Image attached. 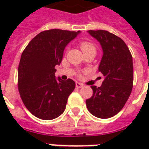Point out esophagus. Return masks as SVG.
<instances>
[{"label":"esophagus","mask_w":149,"mask_h":149,"mask_svg":"<svg viewBox=\"0 0 149 149\" xmlns=\"http://www.w3.org/2000/svg\"><path fill=\"white\" fill-rule=\"evenodd\" d=\"M84 86V84H82V83H80V82H76V87L77 88H81Z\"/></svg>","instance_id":"1"}]
</instances>
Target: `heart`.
Returning <instances> with one entry per match:
<instances>
[{"label": "heart", "mask_w": 149, "mask_h": 149, "mask_svg": "<svg viewBox=\"0 0 149 149\" xmlns=\"http://www.w3.org/2000/svg\"><path fill=\"white\" fill-rule=\"evenodd\" d=\"M81 49L83 52H88V51H95L96 52L95 46L92 43L87 42V41H83L81 43Z\"/></svg>", "instance_id": "heart-1"}]
</instances>
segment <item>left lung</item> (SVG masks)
Returning a JSON list of instances; mask_svg holds the SVG:
<instances>
[{"instance_id": "obj_1", "label": "left lung", "mask_w": 149, "mask_h": 149, "mask_svg": "<svg viewBox=\"0 0 149 149\" xmlns=\"http://www.w3.org/2000/svg\"><path fill=\"white\" fill-rule=\"evenodd\" d=\"M103 50L98 70L104 75L100 87L92 85L91 98L86 106L91 114L107 119L116 115L125 106L133 84V63L131 52L125 41L105 30H89Z\"/></svg>"}]
</instances>
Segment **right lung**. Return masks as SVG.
I'll return each instance as SVG.
<instances>
[{"label":"right lung","instance_id":"1","mask_svg":"<svg viewBox=\"0 0 149 149\" xmlns=\"http://www.w3.org/2000/svg\"><path fill=\"white\" fill-rule=\"evenodd\" d=\"M81 31L50 29L37 34L22 52L18 67V90L27 109L37 118L52 120L66 108L76 84L55 77L65 47Z\"/></svg>","mask_w":149,"mask_h":149}]
</instances>
